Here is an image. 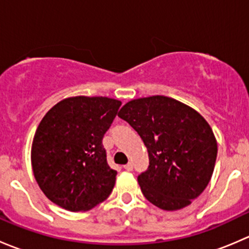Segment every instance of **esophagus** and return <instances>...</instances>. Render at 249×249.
Instances as JSON below:
<instances>
[{
  "label": "esophagus",
  "mask_w": 249,
  "mask_h": 249,
  "mask_svg": "<svg viewBox=\"0 0 249 249\" xmlns=\"http://www.w3.org/2000/svg\"><path fill=\"white\" fill-rule=\"evenodd\" d=\"M124 169L126 170V171H132V170H134V165L131 164V162H129V164H126L124 166Z\"/></svg>",
  "instance_id": "esophagus-1"
}]
</instances>
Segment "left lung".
<instances>
[{
	"mask_svg": "<svg viewBox=\"0 0 249 249\" xmlns=\"http://www.w3.org/2000/svg\"><path fill=\"white\" fill-rule=\"evenodd\" d=\"M147 147L149 166L137 177L145 199L165 211L187 207L207 187L217 141L200 113L167 96L132 100L118 113Z\"/></svg>",
	"mask_w": 249,
	"mask_h": 249,
	"instance_id": "left-lung-1",
	"label": "left lung"
}]
</instances>
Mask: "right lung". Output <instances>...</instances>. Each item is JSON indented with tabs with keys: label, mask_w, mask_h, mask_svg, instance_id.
<instances>
[{
	"label": "right lung",
	"mask_w": 249,
	"mask_h": 249,
	"mask_svg": "<svg viewBox=\"0 0 249 249\" xmlns=\"http://www.w3.org/2000/svg\"><path fill=\"white\" fill-rule=\"evenodd\" d=\"M120 105L109 97L76 96L48 110L35 134L31 164L50 201L79 212L109 196L117 171L107 162L102 139Z\"/></svg>",
	"instance_id": "right-lung-1"
}]
</instances>
